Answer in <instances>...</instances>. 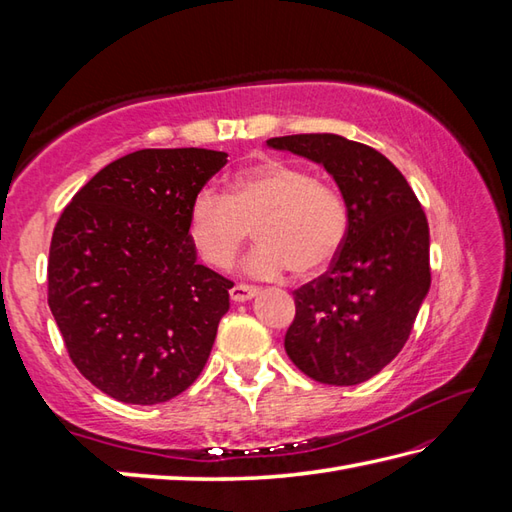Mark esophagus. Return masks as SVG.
Listing matches in <instances>:
<instances>
[{"label": "esophagus", "instance_id": "34e87169", "mask_svg": "<svg viewBox=\"0 0 512 512\" xmlns=\"http://www.w3.org/2000/svg\"><path fill=\"white\" fill-rule=\"evenodd\" d=\"M257 288L255 286H246V284H237L231 288V299L237 303H244L250 301L253 297H257Z\"/></svg>", "mask_w": 512, "mask_h": 512}]
</instances>
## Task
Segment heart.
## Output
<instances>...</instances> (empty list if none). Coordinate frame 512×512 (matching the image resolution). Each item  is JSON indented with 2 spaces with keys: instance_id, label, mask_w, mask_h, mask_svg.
I'll use <instances>...</instances> for the list:
<instances>
[{
  "instance_id": "1",
  "label": "heart",
  "mask_w": 512,
  "mask_h": 512,
  "mask_svg": "<svg viewBox=\"0 0 512 512\" xmlns=\"http://www.w3.org/2000/svg\"><path fill=\"white\" fill-rule=\"evenodd\" d=\"M253 228L262 244L248 259L250 275L277 279L295 268L299 277H310L339 255L347 206L330 184L284 160L242 169L226 195L202 189L191 202L189 239L213 268L233 266Z\"/></svg>"
}]
</instances>
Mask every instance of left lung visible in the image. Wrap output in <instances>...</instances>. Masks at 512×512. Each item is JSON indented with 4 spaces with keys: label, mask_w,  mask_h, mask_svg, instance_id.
I'll use <instances>...</instances> for the list:
<instances>
[{
    "label": "left lung",
    "mask_w": 512,
    "mask_h": 512,
    "mask_svg": "<svg viewBox=\"0 0 512 512\" xmlns=\"http://www.w3.org/2000/svg\"><path fill=\"white\" fill-rule=\"evenodd\" d=\"M266 143L321 165L347 206V235L330 270L292 292L286 354L317 383H365L398 356L429 292L427 215L405 176L372 147L336 134Z\"/></svg>",
    "instance_id": "8db88e82"
}]
</instances>
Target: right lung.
I'll use <instances>...</instances> for the list:
<instances>
[{
  "mask_svg": "<svg viewBox=\"0 0 512 512\" xmlns=\"http://www.w3.org/2000/svg\"><path fill=\"white\" fill-rule=\"evenodd\" d=\"M224 151L140 149L103 167L52 233L48 306L76 369L127 405H158L195 383L233 281L198 264L195 195Z\"/></svg>",
  "mask_w": 512,
  "mask_h": 512,
  "instance_id": "add662e5",
  "label": "right lung"
}]
</instances>
